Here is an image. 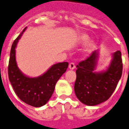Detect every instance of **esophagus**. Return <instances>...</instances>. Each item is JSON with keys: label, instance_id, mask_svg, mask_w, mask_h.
<instances>
[{"label": "esophagus", "instance_id": "34e87169", "mask_svg": "<svg viewBox=\"0 0 129 129\" xmlns=\"http://www.w3.org/2000/svg\"><path fill=\"white\" fill-rule=\"evenodd\" d=\"M69 68H70V70H74L75 68H76V65H75V64L74 62H71V63L69 64V66H68Z\"/></svg>", "mask_w": 129, "mask_h": 129}]
</instances>
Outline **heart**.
<instances>
[{
	"mask_svg": "<svg viewBox=\"0 0 129 129\" xmlns=\"http://www.w3.org/2000/svg\"><path fill=\"white\" fill-rule=\"evenodd\" d=\"M82 40H83V41L84 43H86L88 41V37L87 35H83V37H82Z\"/></svg>",
	"mask_w": 129,
	"mask_h": 129,
	"instance_id": "obj_1",
	"label": "heart"
}]
</instances>
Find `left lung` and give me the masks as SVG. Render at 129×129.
<instances>
[{"instance_id":"obj_1","label":"left lung","mask_w":129,"mask_h":129,"mask_svg":"<svg viewBox=\"0 0 129 129\" xmlns=\"http://www.w3.org/2000/svg\"><path fill=\"white\" fill-rule=\"evenodd\" d=\"M98 57V50L92 52L85 60L76 66L74 90L83 104L94 106L109 100L116 89L122 75L121 53H113V59L104 72H94Z\"/></svg>"}]
</instances>
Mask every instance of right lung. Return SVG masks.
Masks as SVG:
<instances>
[{
    "mask_svg": "<svg viewBox=\"0 0 129 129\" xmlns=\"http://www.w3.org/2000/svg\"><path fill=\"white\" fill-rule=\"evenodd\" d=\"M26 27L13 41L10 51L8 77L15 94L26 104L40 107L47 103L52 96L55 84L65 72L68 62L53 64L46 73L38 77L31 78L24 76L18 68L15 59V48Z\"/></svg>",
    "mask_w": 129,
    "mask_h": 129,
    "instance_id": "add662e5",
    "label": "right lung"
}]
</instances>
